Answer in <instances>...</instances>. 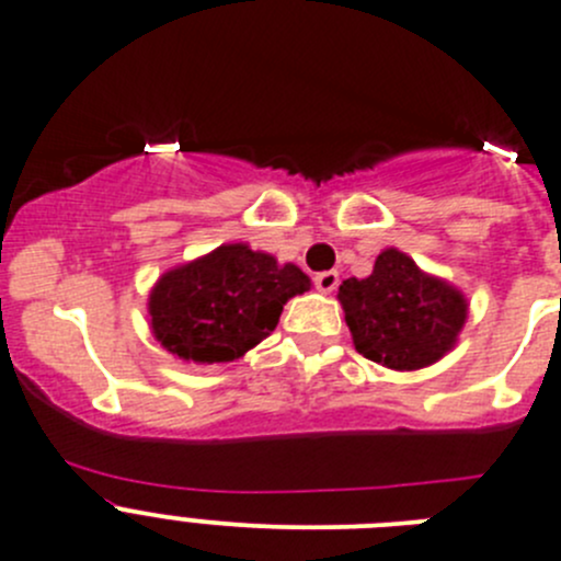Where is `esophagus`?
<instances>
[{
    "label": "esophagus",
    "mask_w": 561,
    "mask_h": 561,
    "mask_svg": "<svg viewBox=\"0 0 561 561\" xmlns=\"http://www.w3.org/2000/svg\"><path fill=\"white\" fill-rule=\"evenodd\" d=\"M336 285H340V274L336 271H320V274H314V287L320 293H331Z\"/></svg>",
    "instance_id": "1"
}]
</instances>
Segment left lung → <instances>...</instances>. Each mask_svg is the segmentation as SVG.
<instances>
[{"label":"left lung","mask_w":561,"mask_h":561,"mask_svg":"<svg viewBox=\"0 0 561 561\" xmlns=\"http://www.w3.org/2000/svg\"><path fill=\"white\" fill-rule=\"evenodd\" d=\"M340 301L356 351L391 369L438 362L466 323V298L397 249L378 254L367 279L342 282Z\"/></svg>","instance_id":"1"}]
</instances>
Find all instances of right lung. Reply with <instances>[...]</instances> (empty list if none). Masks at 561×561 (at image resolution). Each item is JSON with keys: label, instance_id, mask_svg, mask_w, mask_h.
Here are the masks:
<instances>
[{"label": "right lung", "instance_id": "add662e5", "mask_svg": "<svg viewBox=\"0 0 561 561\" xmlns=\"http://www.w3.org/2000/svg\"><path fill=\"white\" fill-rule=\"evenodd\" d=\"M309 290L296 265L227 243L208 257L181 265L150 293L153 334L186 362H232L279 323L287 298Z\"/></svg>", "mask_w": 561, "mask_h": 561}]
</instances>
